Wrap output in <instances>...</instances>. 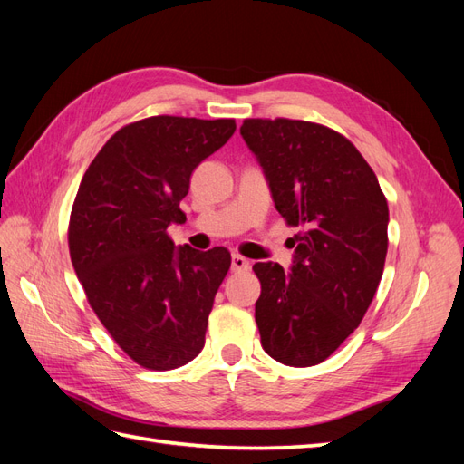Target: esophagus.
<instances>
[{
    "label": "esophagus",
    "mask_w": 464,
    "mask_h": 464,
    "mask_svg": "<svg viewBox=\"0 0 464 464\" xmlns=\"http://www.w3.org/2000/svg\"><path fill=\"white\" fill-rule=\"evenodd\" d=\"M249 269H251V263H249L246 257L237 256V254L232 256V271H234V273H246V271H249Z\"/></svg>",
    "instance_id": "obj_1"
}]
</instances>
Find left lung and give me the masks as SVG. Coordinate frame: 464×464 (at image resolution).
Returning a JSON list of instances; mask_svg holds the SVG:
<instances>
[{"mask_svg": "<svg viewBox=\"0 0 464 464\" xmlns=\"http://www.w3.org/2000/svg\"><path fill=\"white\" fill-rule=\"evenodd\" d=\"M271 198L296 236L290 271L256 263L261 346L285 366L327 360L366 315L383 275L389 207L358 149L325 125L246 120Z\"/></svg>", "mask_w": 464, "mask_h": 464, "instance_id": "obj_1", "label": "left lung"}]
</instances>
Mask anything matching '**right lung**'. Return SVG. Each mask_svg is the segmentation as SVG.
Listing matches in <instances>:
<instances>
[{"instance_id": "obj_1", "label": "right lung", "mask_w": 464, "mask_h": 464, "mask_svg": "<svg viewBox=\"0 0 464 464\" xmlns=\"http://www.w3.org/2000/svg\"><path fill=\"white\" fill-rule=\"evenodd\" d=\"M236 131L234 120L154 116L108 139L81 179L69 254L89 304L120 348L149 370H174L205 346L230 251L176 247L179 201L195 168Z\"/></svg>"}]
</instances>
